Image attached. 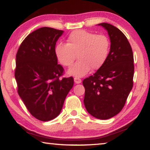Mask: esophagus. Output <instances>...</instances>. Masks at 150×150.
<instances>
[{
    "mask_svg": "<svg viewBox=\"0 0 150 150\" xmlns=\"http://www.w3.org/2000/svg\"><path fill=\"white\" fill-rule=\"evenodd\" d=\"M74 82L76 83V84H79V83H81V79L78 77H75L74 78Z\"/></svg>",
    "mask_w": 150,
    "mask_h": 150,
    "instance_id": "obj_1",
    "label": "esophagus"
}]
</instances>
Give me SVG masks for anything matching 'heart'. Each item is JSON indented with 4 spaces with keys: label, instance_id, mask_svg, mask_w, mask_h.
<instances>
[{
    "label": "heart",
    "instance_id": "heart-1",
    "mask_svg": "<svg viewBox=\"0 0 150 150\" xmlns=\"http://www.w3.org/2000/svg\"><path fill=\"white\" fill-rule=\"evenodd\" d=\"M67 41V44L58 43L55 47V54L64 67H71L77 55L79 62L67 71L70 75L83 77L91 69H100L107 59L110 43L105 35L77 30L71 33Z\"/></svg>",
    "mask_w": 150,
    "mask_h": 150
}]
</instances>
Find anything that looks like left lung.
<instances>
[{"label":"left lung","mask_w":150,"mask_h":150,"mask_svg":"<svg viewBox=\"0 0 150 150\" xmlns=\"http://www.w3.org/2000/svg\"><path fill=\"white\" fill-rule=\"evenodd\" d=\"M98 25L108 32L110 52L105 64L83 80V102L91 115L106 120L120 112L132 88L134 56L130 43L120 30L108 23Z\"/></svg>","instance_id":"left-lung-1"}]
</instances>
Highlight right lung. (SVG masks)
I'll list each match as a JSON object with an SVG mask.
<instances>
[{
    "instance_id": "right-lung-1",
    "label": "right lung",
    "mask_w": 150,
    "mask_h": 150,
    "mask_svg": "<svg viewBox=\"0 0 150 150\" xmlns=\"http://www.w3.org/2000/svg\"><path fill=\"white\" fill-rule=\"evenodd\" d=\"M63 32L40 28L24 40L16 54L18 93L30 114L41 121L59 115L74 83L71 77L59 79L63 68L57 64L55 47Z\"/></svg>"
}]
</instances>
